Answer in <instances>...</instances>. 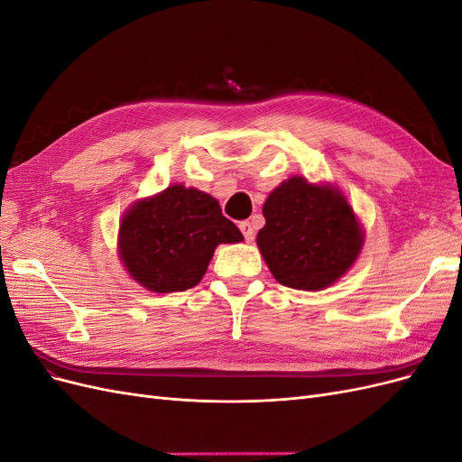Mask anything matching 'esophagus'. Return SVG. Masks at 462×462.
Segmentation results:
<instances>
[{
	"label": "esophagus",
	"instance_id": "esophagus-1",
	"mask_svg": "<svg viewBox=\"0 0 462 462\" xmlns=\"http://www.w3.org/2000/svg\"><path fill=\"white\" fill-rule=\"evenodd\" d=\"M239 229L243 231V235H245V241L246 243H250L254 239V223H250V221H241L239 223Z\"/></svg>",
	"mask_w": 462,
	"mask_h": 462
}]
</instances>
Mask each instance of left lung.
<instances>
[{
	"instance_id": "left-lung-1",
	"label": "left lung",
	"mask_w": 462,
	"mask_h": 462,
	"mask_svg": "<svg viewBox=\"0 0 462 462\" xmlns=\"http://www.w3.org/2000/svg\"><path fill=\"white\" fill-rule=\"evenodd\" d=\"M265 226L256 243L279 283L319 291L351 268L362 248V231L343 194L291 177L263 208Z\"/></svg>"
}]
</instances>
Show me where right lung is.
I'll list each match as a JSON object with an SVG mask.
<instances>
[{"mask_svg": "<svg viewBox=\"0 0 462 462\" xmlns=\"http://www.w3.org/2000/svg\"><path fill=\"white\" fill-rule=\"evenodd\" d=\"M239 241L241 231L221 214L216 199L173 185L125 214L119 254L138 283L173 292L200 282L219 243Z\"/></svg>", "mask_w": 462, "mask_h": 462, "instance_id": "obj_1", "label": "right lung"}]
</instances>
